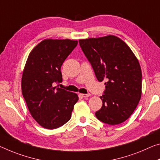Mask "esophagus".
<instances>
[{
  "label": "esophagus",
  "mask_w": 160,
  "mask_h": 160,
  "mask_svg": "<svg viewBox=\"0 0 160 160\" xmlns=\"http://www.w3.org/2000/svg\"><path fill=\"white\" fill-rule=\"evenodd\" d=\"M81 95V96H82V98H88V97H90V96L91 95L90 93H88V94H80Z\"/></svg>",
  "instance_id": "esophagus-1"
}]
</instances>
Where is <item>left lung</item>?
<instances>
[{
    "label": "left lung",
    "instance_id": "1",
    "mask_svg": "<svg viewBox=\"0 0 160 160\" xmlns=\"http://www.w3.org/2000/svg\"><path fill=\"white\" fill-rule=\"evenodd\" d=\"M79 43L105 90L102 106L95 112L108 125L120 124L130 118L142 95V70L138 58L122 40L115 35L79 40Z\"/></svg>",
    "mask_w": 160,
    "mask_h": 160
}]
</instances>
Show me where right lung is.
<instances>
[{
	"mask_svg": "<svg viewBox=\"0 0 160 160\" xmlns=\"http://www.w3.org/2000/svg\"><path fill=\"white\" fill-rule=\"evenodd\" d=\"M77 40L45 39L30 52L21 80L22 96L35 120L42 128L56 129L70 120L76 93L53 86L62 81L63 62L77 46Z\"/></svg>",
	"mask_w": 160,
	"mask_h": 160,
	"instance_id": "obj_1",
	"label": "right lung"
}]
</instances>
